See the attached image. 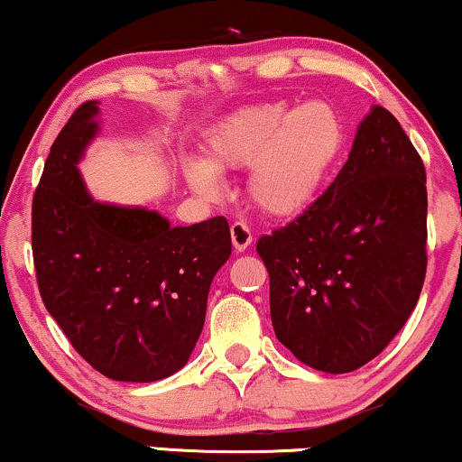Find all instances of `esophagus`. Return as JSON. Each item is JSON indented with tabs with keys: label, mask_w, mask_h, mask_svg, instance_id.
Segmentation results:
<instances>
[{
	"label": "esophagus",
	"mask_w": 462,
	"mask_h": 462,
	"mask_svg": "<svg viewBox=\"0 0 462 462\" xmlns=\"http://www.w3.org/2000/svg\"><path fill=\"white\" fill-rule=\"evenodd\" d=\"M230 236H232V245H235L236 252H245V249L252 245V241H254L252 230H249L245 224H241V221L232 224Z\"/></svg>",
	"instance_id": "1"
}]
</instances>
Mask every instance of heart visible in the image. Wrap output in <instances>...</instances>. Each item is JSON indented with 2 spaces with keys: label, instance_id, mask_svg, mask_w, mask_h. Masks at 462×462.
Returning <instances> with one entry per match:
<instances>
[{
  "label": "heart",
  "instance_id": "obj_1",
  "mask_svg": "<svg viewBox=\"0 0 462 462\" xmlns=\"http://www.w3.org/2000/svg\"><path fill=\"white\" fill-rule=\"evenodd\" d=\"M344 146L346 125L331 103L249 105L210 126L204 161L187 159L185 176L199 196L215 198L217 171L249 168L254 207L271 219H294L320 198Z\"/></svg>",
  "mask_w": 462,
  "mask_h": 462
}]
</instances>
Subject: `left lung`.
Instances as JSON below:
<instances>
[{"mask_svg": "<svg viewBox=\"0 0 462 462\" xmlns=\"http://www.w3.org/2000/svg\"><path fill=\"white\" fill-rule=\"evenodd\" d=\"M426 170L400 122L372 105L336 180L258 241L277 340L310 368L344 374L393 340L426 275Z\"/></svg>", "mask_w": 462, "mask_h": 462, "instance_id": "obj_1", "label": "left lung"}]
</instances>
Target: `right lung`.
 <instances>
[{
  "instance_id": "obj_1",
  "label": "right lung",
  "mask_w": 462,
  "mask_h": 462,
  "mask_svg": "<svg viewBox=\"0 0 462 462\" xmlns=\"http://www.w3.org/2000/svg\"><path fill=\"white\" fill-rule=\"evenodd\" d=\"M83 103L51 146L32 204L44 308L75 351L114 381L152 383L189 361L208 291L232 254L224 217L171 226L143 207L94 199L77 165L101 133Z\"/></svg>"
}]
</instances>
